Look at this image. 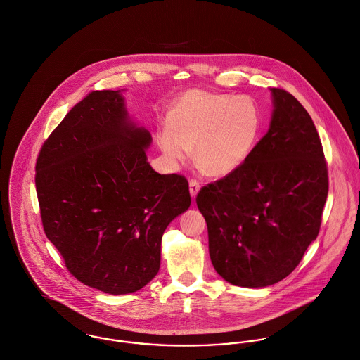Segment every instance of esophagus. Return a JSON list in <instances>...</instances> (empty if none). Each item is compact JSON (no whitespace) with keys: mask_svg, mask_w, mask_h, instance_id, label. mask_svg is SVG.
Masks as SVG:
<instances>
[{"mask_svg":"<svg viewBox=\"0 0 360 360\" xmlns=\"http://www.w3.org/2000/svg\"><path fill=\"white\" fill-rule=\"evenodd\" d=\"M199 191H200V184H199V181L191 179V181H189V192H191L192 199L196 198V195H198Z\"/></svg>","mask_w":360,"mask_h":360,"instance_id":"1","label":"esophagus"}]
</instances>
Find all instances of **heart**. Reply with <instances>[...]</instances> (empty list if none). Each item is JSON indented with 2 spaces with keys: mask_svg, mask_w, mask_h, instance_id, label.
Listing matches in <instances>:
<instances>
[{
  "mask_svg": "<svg viewBox=\"0 0 360 360\" xmlns=\"http://www.w3.org/2000/svg\"><path fill=\"white\" fill-rule=\"evenodd\" d=\"M262 129L263 114L253 98L192 89L169 110L157 143L175 165L195 147L196 161L209 174L224 176L252 155Z\"/></svg>",
  "mask_w": 360,
  "mask_h": 360,
  "instance_id": "1",
  "label": "heart"
}]
</instances>
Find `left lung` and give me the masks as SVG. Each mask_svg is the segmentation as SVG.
<instances>
[{"mask_svg":"<svg viewBox=\"0 0 360 360\" xmlns=\"http://www.w3.org/2000/svg\"><path fill=\"white\" fill-rule=\"evenodd\" d=\"M270 90L269 132L240 168L196 196L212 263L238 287H269L296 269L319 235L328 193L327 162L309 112L284 89Z\"/></svg>","mask_w":360,"mask_h":360,"instance_id":"obj_1","label":"left lung"}]
</instances>
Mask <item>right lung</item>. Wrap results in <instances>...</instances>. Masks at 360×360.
Returning a JSON list of instances; mask_svg holds the SVG:
<instances>
[{"instance_id":"add662e5","label":"right lung","mask_w":360,"mask_h":360,"mask_svg":"<svg viewBox=\"0 0 360 360\" xmlns=\"http://www.w3.org/2000/svg\"><path fill=\"white\" fill-rule=\"evenodd\" d=\"M150 143L120 90H96L40 148L34 181L44 232L87 287L122 295L150 283L165 228L191 206L188 179L147 162Z\"/></svg>"}]
</instances>
